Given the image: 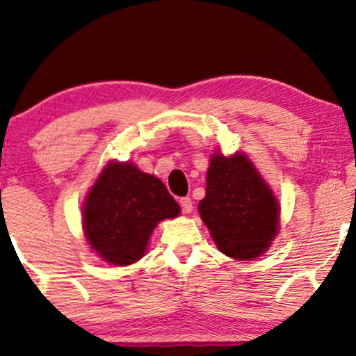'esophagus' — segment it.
<instances>
[{
	"label": "esophagus",
	"instance_id": "esophagus-1",
	"mask_svg": "<svg viewBox=\"0 0 356 356\" xmlns=\"http://www.w3.org/2000/svg\"><path fill=\"white\" fill-rule=\"evenodd\" d=\"M179 204H181V209H182L184 213H191V211H192L191 197H182V199L179 200Z\"/></svg>",
	"mask_w": 356,
	"mask_h": 356
}]
</instances>
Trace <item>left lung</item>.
<instances>
[{"mask_svg": "<svg viewBox=\"0 0 356 356\" xmlns=\"http://www.w3.org/2000/svg\"><path fill=\"white\" fill-rule=\"evenodd\" d=\"M199 211L218 250L235 259L258 258L277 233L276 197L245 154L211 156Z\"/></svg>", "mask_w": 356, "mask_h": 356, "instance_id": "left-lung-1", "label": "left lung"}]
</instances>
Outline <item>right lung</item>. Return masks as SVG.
<instances>
[{"instance_id": "1", "label": "right lung", "mask_w": 356, "mask_h": 356, "mask_svg": "<svg viewBox=\"0 0 356 356\" xmlns=\"http://www.w3.org/2000/svg\"><path fill=\"white\" fill-rule=\"evenodd\" d=\"M179 211L159 179L129 163H111L85 200L83 230L103 259L126 266L143 258L156 225Z\"/></svg>"}]
</instances>
